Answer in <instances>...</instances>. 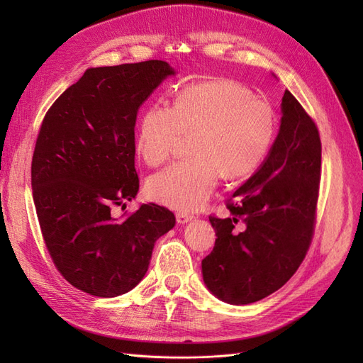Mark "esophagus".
Returning a JSON list of instances; mask_svg holds the SVG:
<instances>
[{
  "label": "esophagus",
  "instance_id": "1",
  "mask_svg": "<svg viewBox=\"0 0 363 363\" xmlns=\"http://www.w3.org/2000/svg\"><path fill=\"white\" fill-rule=\"evenodd\" d=\"M175 218H177V223H179V224H188V223H191L192 219H194V215L179 212L177 216H175Z\"/></svg>",
  "mask_w": 363,
  "mask_h": 363
}]
</instances>
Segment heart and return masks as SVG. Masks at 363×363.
Wrapping results in <instances>:
<instances>
[{
	"label": "heart",
	"instance_id": "1",
	"mask_svg": "<svg viewBox=\"0 0 363 363\" xmlns=\"http://www.w3.org/2000/svg\"><path fill=\"white\" fill-rule=\"evenodd\" d=\"M277 131L272 107L232 80L212 79L184 86L171 107L150 106L142 112L136 152L150 167H160L192 136L194 157L151 175L147 194L163 206L194 212L211 199L221 179L251 174L267 157Z\"/></svg>",
	"mask_w": 363,
	"mask_h": 363
}]
</instances>
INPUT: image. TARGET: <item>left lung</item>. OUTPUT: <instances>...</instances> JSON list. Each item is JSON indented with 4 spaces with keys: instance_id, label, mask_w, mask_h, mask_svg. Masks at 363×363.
Masks as SVG:
<instances>
[{
    "instance_id": "obj_1",
    "label": "left lung",
    "mask_w": 363,
    "mask_h": 363,
    "mask_svg": "<svg viewBox=\"0 0 363 363\" xmlns=\"http://www.w3.org/2000/svg\"><path fill=\"white\" fill-rule=\"evenodd\" d=\"M281 124L260 169L227 200L228 218L208 216L216 240L201 262L206 286L230 304L280 289L311 247L321 180V140L313 119L284 91Z\"/></svg>"
}]
</instances>
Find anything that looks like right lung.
I'll use <instances>...</instances> for the list:
<instances>
[{
	"label": "right lung",
	"instance_id": "1",
	"mask_svg": "<svg viewBox=\"0 0 363 363\" xmlns=\"http://www.w3.org/2000/svg\"><path fill=\"white\" fill-rule=\"evenodd\" d=\"M174 69L163 60L89 68L42 121L31 160L40 232L57 271L103 298L133 289L156 240L175 225L167 207L142 204L113 218L139 191L135 125L139 107Z\"/></svg>",
	"mask_w": 363,
	"mask_h": 363
}]
</instances>
